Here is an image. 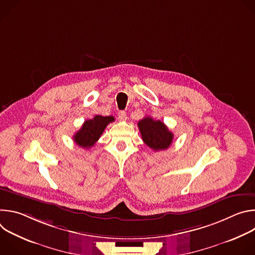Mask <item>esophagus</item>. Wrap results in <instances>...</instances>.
Returning a JSON list of instances; mask_svg holds the SVG:
<instances>
[{"mask_svg": "<svg viewBox=\"0 0 255 255\" xmlns=\"http://www.w3.org/2000/svg\"><path fill=\"white\" fill-rule=\"evenodd\" d=\"M118 119H119L120 121H125V120L127 119L126 113H125L124 111H120V112L118 113Z\"/></svg>", "mask_w": 255, "mask_h": 255, "instance_id": "1", "label": "esophagus"}]
</instances>
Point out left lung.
Returning <instances> with one entry per match:
<instances>
[{"label":"left lung","mask_w":255,"mask_h":255,"mask_svg":"<svg viewBox=\"0 0 255 255\" xmlns=\"http://www.w3.org/2000/svg\"><path fill=\"white\" fill-rule=\"evenodd\" d=\"M142 140L154 151L167 149L173 140V133L168 130L163 122L145 117L138 122Z\"/></svg>","instance_id":"obj_1"}]
</instances>
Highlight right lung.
Instances as JSON below:
<instances>
[{"label":"right lung","mask_w":255,"mask_h":255,"mask_svg":"<svg viewBox=\"0 0 255 255\" xmlns=\"http://www.w3.org/2000/svg\"><path fill=\"white\" fill-rule=\"evenodd\" d=\"M114 121L113 116L96 115L93 119L85 121L82 128L74 135V141L79 146L89 149L99 140L108 124Z\"/></svg>","instance_id":"1"}]
</instances>
